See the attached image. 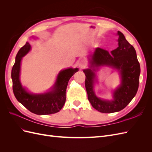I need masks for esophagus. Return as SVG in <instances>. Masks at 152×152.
Returning <instances> with one entry per match:
<instances>
[{"label":"esophagus","instance_id":"esophagus-1","mask_svg":"<svg viewBox=\"0 0 152 152\" xmlns=\"http://www.w3.org/2000/svg\"><path fill=\"white\" fill-rule=\"evenodd\" d=\"M78 65H79V66L80 68H84L85 67V66L86 65V62L85 61V60H84V59H80V60L79 61V63H78Z\"/></svg>","mask_w":152,"mask_h":152}]
</instances>
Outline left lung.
Instances as JSON below:
<instances>
[{"label":"left lung","instance_id":"8db88e82","mask_svg":"<svg viewBox=\"0 0 152 152\" xmlns=\"http://www.w3.org/2000/svg\"><path fill=\"white\" fill-rule=\"evenodd\" d=\"M118 47L109 53L108 50L97 48L91 55V67L109 66L119 72L121 84L113 91V99H102L94 92L95 69L84 70L86 75L85 86L87 98L93 107L102 113L119 112L125 108L134 97L138 89L140 65L136 50L126 39L122 32L118 31Z\"/></svg>","mask_w":152,"mask_h":152}]
</instances>
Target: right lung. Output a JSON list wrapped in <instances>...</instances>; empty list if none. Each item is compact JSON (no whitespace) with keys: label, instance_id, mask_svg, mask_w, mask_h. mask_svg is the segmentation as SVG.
<instances>
[{"label":"right lung","instance_id":"obj_1","mask_svg":"<svg viewBox=\"0 0 152 152\" xmlns=\"http://www.w3.org/2000/svg\"><path fill=\"white\" fill-rule=\"evenodd\" d=\"M28 42L18 51L11 71L12 89L17 100L30 112L37 115H49L59 112L66 102V91L68 81L78 68H68L58 75L51 91L43 94H31L23 87L20 80V65L22 58L29 52Z\"/></svg>","mask_w":152,"mask_h":152}]
</instances>
